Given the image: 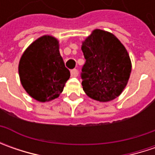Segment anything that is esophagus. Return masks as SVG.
Listing matches in <instances>:
<instances>
[{"label": "esophagus", "instance_id": "34e87169", "mask_svg": "<svg viewBox=\"0 0 155 155\" xmlns=\"http://www.w3.org/2000/svg\"><path fill=\"white\" fill-rule=\"evenodd\" d=\"M71 77H78V70L77 69H73V70H71Z\"/></svg>", "mask_w": 155, "mask_h": 155}]
</instances>
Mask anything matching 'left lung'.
I'll return each instance as SVG.
<instances>
[{
    "mask_svg": "<svg viewBox=\"0 0 155 155\" xmlns=\"http://www.w3.org/2000/svg\"><path fill=\"white\" fill-rule=\"evenodd\" d=\"M85 64L82 85L91 98L109 102L121 95L131 73V61L121 41L112 33L96 29L82 44Z\"/></svg>",
    "mask_w": 155,
    "mask_h": 155,
    "instance_id": "8db88e82",
    "label": "left lung"
}]
</instances>
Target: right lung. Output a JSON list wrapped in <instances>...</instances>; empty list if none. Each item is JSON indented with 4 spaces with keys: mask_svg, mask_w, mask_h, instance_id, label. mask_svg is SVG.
Masks as SVG:
<instances>
[{
    "mask_svg": "<svg viewBox=\"0 0 155 155\" xmlns=\"http://www.w3.org/2000/svg\"><path fill=\"white\" fill-rule=\"evenodd\" d=\"M19 75L23 88L35 100L43 103L57 98L71 76L58 39L44 35L33 42L21 56Z\"/></svg>",
    "mask_w": 155,
    "mask_h": 155,
    "instance_id": "add662e5",
    "label": "right lung"
}]
</instances>
